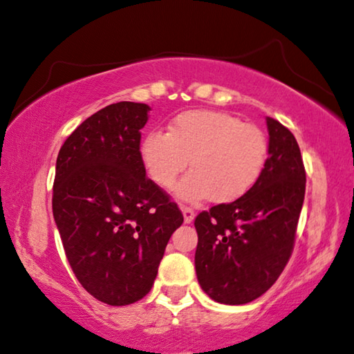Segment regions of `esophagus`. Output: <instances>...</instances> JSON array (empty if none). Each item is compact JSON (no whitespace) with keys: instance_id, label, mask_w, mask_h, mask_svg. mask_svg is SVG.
<instances>
[{"instance_id":"1","label":"esophagus","mask_w":354,"mask_h":354,"mask_svg":"<svg viewBox=\"0 0 354 354\" xmlns=\"http://www.w3.org/2000/svg\"><path fill=\"white\" fill-rule=\"evenodd\" d=\"M181 210H183V215H185L186 223H191L196 216L194 209H191V207H187V205H181Z\"/></svg>"}]
</instances>
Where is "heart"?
Masks as SVG:
<instances>
[{"instance_id": "b5f03b06", "label": "heart", "mask_w": 354, "mask_h": 354, "mask_svg": "<svg viewBox=\"0 0 354 354\" xmlns=\"http://www.w3.org/2000/svg\"><path fill=\"white\" fill-rule=\"evenodd\" d=\"M183 178L178 196L186 201L210 197L232 202L248 194L261 180L268 158V140L257 126L230 113L187 110L169 121L168 133L153 129L140 142V160L162 187Z\"/></svg>"}]
</instances>
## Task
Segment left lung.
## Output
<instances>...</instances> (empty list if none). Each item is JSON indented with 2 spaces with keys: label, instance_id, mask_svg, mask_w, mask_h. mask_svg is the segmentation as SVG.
<instances>
[{
  "label": "left lung",
  "instance_id": "left-lung-1",
  "mask_svg": "<svg viewBox=\"0 0 354 354\" xmlns=\"http://www.w3.org/2000/svg\"><path fill=\"white\" fill-rule=\"evenodd\" d=\"M268 158L248 194L196 216V272L202 290L223 304H246L266 293L288 263L306 192V169L295 136L267 118Z\"/></svg>",
  "mask_w": 354,
  "mask_h": 354
}]
</instances>
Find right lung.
<instances>
[{"mask_svg":"<svg viewBox=\"0 0 354 354\" xmlns=\"http://www.w3.org/2000/svg\"><path fill=\"white\" fill-rule=\"evenodd\" d=\"M145 103L118 102L75 128L56 158L53 216L75 279L110 306L153 286L180 207L147 178L140 160Z\"/></svg>","mask_w":354,"mask_h":354,"instance_id":"add662e5","label":"right lung"}]
</instances>
